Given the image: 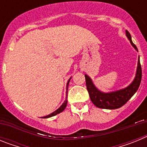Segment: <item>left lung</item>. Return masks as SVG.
<instances>
[{
  "instance_id": "left-lung-1",
  "label": "left lung",
  "mask_w": 147,
  "mask_h": 147,
  "mask_svg": "<svg viewBox=\"0 0 147 147\" xmlns=\"http://www.w3.org/2000/svg\"><path fill=\"white\" fill-rule=\"evenodd\" d=\"M126 36L129 40L131 45L138 51V49L132 41V37L129 32L126 30ZM85 80H86V86L89 93L90 98L91 102L95 106L98 108L108 109V110H114L118 109L125 105L131 98V97L136 93L140 86L142 77V71L141 66L140 64V59L138 57V66L136 70V76L133 81L127 87L122 89L118 90L115 91L104 93L100 91L95 86L93 81L88 75L85 74Z\"/></svg>"
}]
</instances>
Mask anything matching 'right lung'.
<instances>
[{"label":"right lung","instance_id":"right-lung-1","mask_svg":"<svg viewBox=\"0 0 147 147\" xmlns=\"http://www.w3.org/2000/svg\"><path fill=\"white\" fill-rule=\"evenodd\" d=\"M71 77L70 78L69 80H68V81H67V85H66V98H65V100L64 101V102L62 103V105H61L60 107H59V108L57 109V110H55L54 112L51 113V114H49V115H46V116H44V117H42V119H47V118H50V117H52V116H54V115H57V114L60 113H62L63 110L65 109L66 106H67V90H68V85H69V82H70V80H71Z\"/></svg>","mask_w":147,"mask_h":147}]
</instances>
